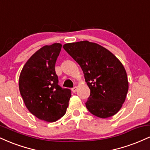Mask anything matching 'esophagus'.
Segmentation results:
<instances>
[{
    "label": "esophagus",
    "mask_w": 150,
    "mask_h": 150,
    "mask_svg": "<svg viewBox=\"0 0 150 150\" xmlns=\"http://www.w3.org/2000/svg\"><path fill=\"white\" fill-rule=\"evenodd\" d=\"M77 89V87H74L73 88H72V92H74V93L76 92Z\"/></svg>",
    "instance_id": "obj_1"
}]
</instances>
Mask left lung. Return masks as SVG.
Returning a JSON list of instances; mask_svg holds the SVG:
<instances>
[{
	"instance_id": "left-lung-1",
	"label": "left lung",
	"mask_w": 150,
	"mask_h": 150,
	"mask_svg": "<svg viewBox=\"0 0 150 150\" xmlns=\"http://www.w3.org/2000/svg\"><path fill=\"white\" fill-rule=\"evenodd\" d=\"M63 49L80 65L90 89L86 107L101 118L115 115L122 107L128 91L127 73L111 51L88 41L68 43Z\"/></svg>"
}]
</instances>
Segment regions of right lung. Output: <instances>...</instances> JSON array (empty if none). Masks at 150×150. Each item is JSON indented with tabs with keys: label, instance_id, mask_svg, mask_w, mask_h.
Wrapping results in <instances>:
<instances>
[{
	"label": "right lung",
	"instance_id": "obj_1",
	"mask_svg": "<svg viewBox=\"0 0 150 150\" xmlns=\"http://www.w3.org/2000/svg\"><path fill=\"white\" fill-rule=\"evenodd\" d=\"M62 45L55 43L39 49L24 65L19 89L26 107L39 119L55 122L65 115L71 91L58 85L55 65Z\"/></svg>",
	"mask_w": 150,
	"mask_h": 150
}]
</instances>
